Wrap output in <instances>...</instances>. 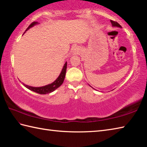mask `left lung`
Returning <instances> with one entry per match:
<instances>
[{
	"mask_svg": "<svg viewBox=\"0 0 147 147\" xmlns=\"http://www.w3.org/2000/svg\"><path fill=\"white\" fill-rule=\"evenodd\" d=\"M111 24H112V26L113 27H118V28H121V26L119 24L117 23V22L114 21H111ZM92 87V86H91Z\"/></svg>",
	"mask_w": 147,
	"mask_h": 147,
	"instance_id": "8db88e82",
	"label": "left lung"
}]
</instances>
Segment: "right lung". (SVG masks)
<instances>
[{
  "instance_id": "1",
  "label": "right lung",
  "mask_w": 147,
  "mask_h": 147,
  "mask_svg": "<svg viewBox=\"0 0 147 147\" xmlns=\"http://www.w3.org/2000/svg\"><path fill=\"white\" fill-rule=\"evenodd\" d=\"M39 24L38 22H33L30 25L28 26V28L26 29L25 31V32L27 30H28L31 28L33 27L34 26H35L36 24ZM66 69H67V62H65V63L64 64L63 68L60 74L58 76V78L56 79L54 82H52L51 84H49V85H47L43 86H40V87H33V86H31L29 85H25V84L23 83V85L27 88L28 89L30 90L31 91H33L34 92H36L38 94H47V93H50L52 92H54V90H55L57 88H58L59 86H60L62 83L64 82V80L65 78V73H66Z\"/></svg>"
}]
</instances>
